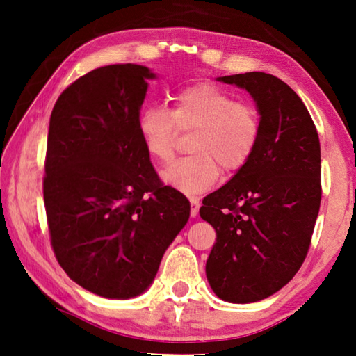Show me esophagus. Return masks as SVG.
I'll list each match as a JSON object with an SVG mask.
<instances>
[{"instance_id": "esophagus-1", "label": "esophagus", "mask_w": 356, "mask_h": 356, "mask_svg": "<svg viewBox=\"0 0 356 356\" xmlns=\"http://www.w3.org/2000/svg\"><path fill=\"white\" fill-rule=\"evenodd\" d=\"M190 204H191V210H190V213H191L193 218H195V216H197V213H200L201 202L197 201V200H191V201H190Z\"/></svg>"}]
</instances>
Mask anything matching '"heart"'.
Masks as SVG:
<instances>
[{
  "mask_svg": "<svg viewBox=\"0 0 356 356\" xmlns=\"http://www.w3.org/2000/svg\"><path fill=\"white\" fill-rule=\"evenodd\" d=\"M196 130L195 156L182 159L161 172L166 185L196 196L212 188L221 168L234 172L251 160L261 140V118L245 102L209 83H196L171 97V106H147L138 116V131L147 155L159 163L172 160L179 131Z\"/></svg>",
  "mask_w": 356,
  "mask_h": 356,
  "instance_id": "heart-1",
  "label": "heart"
}]
</instances>
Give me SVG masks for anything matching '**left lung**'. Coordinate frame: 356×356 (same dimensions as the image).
Returning a JSON list of instances; mask_svg holds the SVG:
<instances>
[{"label": "left lung", "mask_w": 356, "mask_h": 356, "mask_svg": "<svg viewBox=\"0 0 356 356\" xmlns=\"http://www.w3.org/2000/svg\"><path fill=\"white\" fill-rule=\"evenodd\" d=\"M246 89L261 118L256 152L226 185L204 197L200 215L216 242L209 284L229 303L278 292L308 254L321 209V143L309 111L291 86L264 72L216 78Z\"/></svg>", "instance_id": "obj_1"}]
</instances>
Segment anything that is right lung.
Returning a JSON list of instances; mask_svg holds the SVG:
<instances>
[{
	"label": "right lung",
	"mask_w": 356,
	"mask_h": 356,
	"mask_svg": "<svg viewBox=\"0 0 356 356\" xmlns=\"http://www.w3.org/2000/svg\"><path fill=\"white\" fill-rule=\"evenodd\" d=\"M154 78L138 64L99 67L63 91L50 118L44 201L53 251L72 281L105 298L146 291L190 216L138 131Z\"/></svg>",
	"instance_id": "add662e5"
}]
</instances>
